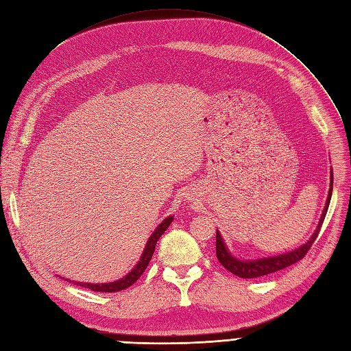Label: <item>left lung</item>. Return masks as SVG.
I'll list each match as a JSON object with an SVG mask.
<instances>
[{"label":"left lung","instance_id":"8db88e82","mask_svg":"<svg viewBox=\"0 0 351 351\" xmlns=\"http://www.w3.org/2000/svg\"><path fill=\"white\" fill-rule=\"evenodd\" d=\"M331 193H332V171H330V190H328V195H327V199H326V206H324L322 217H320V221H319V224H317V228L314 230L311 237L303 245H300V247L291 250V252L281 253V254H277V256L263 257V258H256V260H241V258H237L236 256H232L230 253V250H228L227 244L224 243L223 236L220 234V231L217 230V236H215V254H217V258H219V261L223 264L224 269H227L230 273H232L237 277H241V278L263 277V276H267V274L280 271L282 269H287L289 265L297 263L298 260H302L307 254V252L310 250V247L313 245L314 240L317 239V236H319V231L322 228L324 217H326L327 210H328Z\"/></svg>","mask_w":351,"mask_h":351}]
</instances>
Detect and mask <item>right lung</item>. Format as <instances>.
I'll return each instance as SVG.
<instances>
[{"instance_id": "1", "label": "right lung", "mask_w": 351, "mask_h": 351, "mask_svg": "<svg viewBox=\"0 0 351 351\" xmlns=\"http://www.w3.org/2000/svg\"><path fill=\"white\" fill-rule=\"evenodd\" d=\"M174 217L173 215H169L167 219H164L158 227L153 231V234L149 236L144 250H143V254L140 257V260L137 261V264L134 265V269H131V271H128L123 278L120 280H115V281H111V282H82V281H73L74 285L77 286H81V287H86V289H90L93 291H101V293H115V291H121V290H125L128 289L130 286L134 285V282L141 277V274L145 271L147 265L149 263V260H152L153 257V253L156 250V244L158 241V239L164 234V231L169 228V226L173 223ZM66 280V278H65ZM69 281V280H66ZM71 282V280H70Z\"/></svg>"}]
</instances>
